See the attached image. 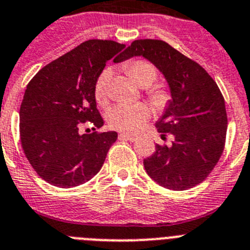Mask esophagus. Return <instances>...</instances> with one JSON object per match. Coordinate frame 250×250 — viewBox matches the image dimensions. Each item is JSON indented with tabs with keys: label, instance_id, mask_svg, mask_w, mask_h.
Listing matches in <instances>:
<instances>
[{
	"label": "esophagus",
	"instance_id": "esophagus-1",
	"mask_svg": "<svg viewBox=\"0 0 250 250\" xmlns=\"http://www.w3.org/2000/svg\"><path fill=\"white\" fill-rule=\"evenodd\" d=\"M118 138H120V139H127V141L134 142L137 139V136H133V134H128V133H120V134H118Z\"/></svg>",
	"mask_w": 250,
	"mask_h": 250
}]
</instances>
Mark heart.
<instances>
[{
    "label": "heart",
    "mask_w": 250,
    "mask_h": 250,
    "mask_svg": "<svg viewBox=\"0 0 250 250\" xmlns=\"http://www.w3.org/2000/svg\"><path fill=\"white\" fill-rule=\"evenodd\" d=\"M128 72L130 77L138 86L149 87L158 78V69L153 63L145 60H137L128 64ZM111 81V71L104 69L101 72L96 83H94V100L100 105L108 103V87ZM149 100L156 107H163L168 101V93L161 87H149L147 88ZM149 117V109L145 104H117L108 109L105 120L111 128L123 132H136L143 125Z\"/></svg>",
    "instance_id": "heart-1"
}]
</instances>
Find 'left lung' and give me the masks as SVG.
Masks as SVG:
<instances>
[{"mask_svg":"<svg viewBox=\"0 0 250 250\" xmlns=\"http://www.w3.org/2000/svg\"><path fill=\"white\" fill-rule=\"evenodd\" d=\"M143 56L167 80L172 94L156 127L162 138L172 134V146L157 145L143 161L146 172L159 186L186 190L202 183L217 166L226 146L224 97L208 72L161 40H137L114 62Z\"/></svg>","mask_w":250,"mask_h":250,"instance_id":"obj_1","label":"left lung"}]
</instances>
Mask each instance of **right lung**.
Here are the masks:
<instances>
[{
    "instance_id": "obj_1",
    "label": "right lung",
    "mask_w": 250,
    "mask_h": 250,
    "mask_svg": "<svg viewBox=\"0 0 250 250\" xmlns=\"http://www.w3.org/2000/svg\"><path fill=\"white\" fill-rule=\"evenodd\" d=\"M125 47L88 40L40 69L27 84L20 108V139L26 158L47 183L77 187L102 168L118 134H81L80 128L92 125L96 130L103 125L94 83L105 62Z\"/></svg>"
}]
</instances>
